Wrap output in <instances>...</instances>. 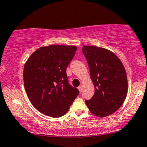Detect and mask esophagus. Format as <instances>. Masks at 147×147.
Listing matches in <instances>:
<instances>
[{
	"label": "esophagus",
	"mask_w": 147,
	"mask_h": 147,
	"mask_svg": "<svg viewBox=\"0 0 147 147\" xmlns=\"http://www.w3.org/2000/svg\"><path fill=\"white\" fill-rule=\"evenodd\" d=\"M82 87H82V84H81V85H80V86H79V87H78V90H79V91H80V93L82 92Z\"/></svg>",
	"instance_id": "1"
}]
</instances>
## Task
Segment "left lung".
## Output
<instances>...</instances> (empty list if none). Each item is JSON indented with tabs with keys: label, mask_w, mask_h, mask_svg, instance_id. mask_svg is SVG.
<instances>
[{
	"label": "left lung",
	"mask_w": 147,
	"mask_h": 147,
	"mask_svg": "<svg viewBox=\"0 0 147 147\" xmlns=\"http://www.w3.org/2000/svg\"><path fill=\"white\" fill-rule=\"evenodd\" d=\"M94 95L85 103L96 116L111 115L125 102L128 92L127 73L121 60L110 50L96 46H83Z\"/></svg>",
	"instance_id": "obj_1"
}]
</instances>
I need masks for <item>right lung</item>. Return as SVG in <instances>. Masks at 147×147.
<instances>
[{
	"mask_svg": "<svg viewBox=\"0 0 147 147\" xmlns=\"http://www.w3.org/2000/svg\"><path fill=\"white\" fill-rule=\"evenodd\" d=\"M76 50L74 45L41 47L26 61L25 91L33 106L43 114L63 116L78 95V89L68 84L66 73Z\"/></svg>",
	"mask_w": 147,
	"mask_h": 147,
	"instance_id": "add662e5",
	"label": "right lung"
}]
</instances>
